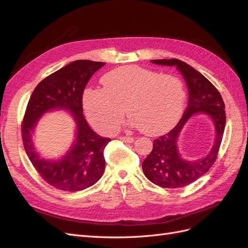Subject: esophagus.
Returning a JSON list of instances; mask_svg holds the SVG:
<instances>
[{
    "label": "esophagus",
    "mask_w": 248,
    "mask_h": 248,
    "mask_svg": "<svg viewBox=\"0 0 248 248\" xmlns=\"http://www.w3.org/2000/svg\"><path fill=\"white\" fill-rule=\"evenodd\" d=\"M120 140H121L122 141H125V142H132L134 140L133 138H131V137H121L120 138Z\"/></svg>",
    "instance_id": "34e87169"
}]
</instances>
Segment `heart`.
<instances>
[{
	"instance_id": "1",
	"label": "heart",
	"mask_w": 248,
	"mask_h": 248,
	"mask_svg": "<svg viewBox=\"0 0 248 248\" xmlns=\"http://www.w3.org/2000/svg\"><path fill=\"white\" fill-rule=\"evenodd\" d=\"M103 88H89L84 107L91 122L99 130L114 133L126 112L130 125L149 136L169 130L181 116L185 91L182 81L140 66H123L107 73Z\"/></svg>"
}]
</instances>
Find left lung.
<instances>
[{
  "mask_svg": "<svg viewBox=\"0 0 248 248\" xmlns=\"http://www.w3.org/2000/svg\"><path fill=\"white\" fill-rule=\"evenodd\" d=\"M154 64L176 66L188 87V106L181 120L170 132L153 140V149L142 162V171L152 183L163 188H180L189 185L210 170L219 151L226 126L224 102L220 93L202 73L178 59L152 60ZM207 114L216 126V141L204 159L190 162L178 153L176 142L185 123L193 115Z\"/></svg>",
  "mask_w": 248,
  "mask_h": 248,
  "instance_id": "left-lung-1",
  "label": "left lung"
}]
</instances>
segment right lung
Instances as JSON below:
<instances>
[{
    "mask_svg": "<svg viewBox=\"0 0 248 248\" xmlns=\"http://www.w3.org/2000/svg\"><path fill=\"white\" fill-rule=\"evenodd\" d=\"M104 64L89 60L71 62L41 80L30 97L21 123L22 142L37 172L57 189L84 190L103 175L106 168L103 151L110 139L102 138L90 128L82 114V94L90 78ZM52 109H68L77 124L76 141L57 162L40 159L31 141L33 127L40 117Z\"/></svg>",
    "mask_w": 248,
    "mask_h": 248,
    "instance_id": "obj_1",
    "label": "right lung"
}]
</instances>
